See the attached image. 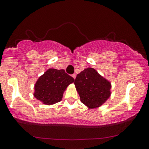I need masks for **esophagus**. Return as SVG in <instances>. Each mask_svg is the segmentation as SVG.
I'll return each mask as SVG.
<instances>
[{
  "label": "esophagus",
  "mask_w": 149,
  "mask_h": 149,
  "mask_svg": "<svg viewBox=\"0 0 149 149\" xmlns=\"http://www.w3.org/2000/svg\"><path fill=\"white\" fill-rule=\"evenodd\" d=\"M72 77L73 78H74V79H76V73H74V74H73L72 75Z\"/></svg>",
  "instance_id": "obj_1"
}]
</instances>
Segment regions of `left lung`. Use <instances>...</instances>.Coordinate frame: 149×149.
<instances>
[{
  "instance_id": "1",
  "label": "left lung",
  "mask_w": 149,
  "mask_h": 149,
  "mask_svg": "<svg viewBox=\"0 0 149 149\" xmlns=\"http://www.w3.org/2000/svg\"><path fill=\"white\" fill-rule=\"evenodd\" d=\"M80 101L89 109L101 107L111 96V84L93 68L77 75L74 81Z\"/></svg>"
}]
</instances>
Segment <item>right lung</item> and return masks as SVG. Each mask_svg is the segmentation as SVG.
I'll use <instances>...</instances> for the list:
<instances>
[{"label": "right lung", "mask_w": 149, "mask_h": 149, "mask_svg": "<svg viewBox=\"0 0 149 149\" xmlns=\"http://www.w3.org/2000/svg\"><path fill=\"white\" fill-rule=\"evenodd\" d=\"M73 82V78L64 69H49L36 83L33 96L46 105L56 104L61 101L64 92Z\"/></svg>", "instance_id": "obj_1"}]
</instances>
